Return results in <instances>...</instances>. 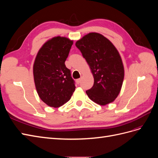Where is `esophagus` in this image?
Wrapping results in <instances>:
<instances>
[{
    "mask_svg": "<svg viewBox=\"0 0 158 158\" xmlns=\"http://www.w3.org/2000/svg\"><path fill=\"white\" fill-rule=\"evenodd\" d=\"M76 82H77V84H79L81 82V78H78V79L76 80Z\"/></svg>",
    "mask_w": 158,
    "mask_h": 158,
    "instance_id": "esophagus-1",
    "label": "esophagus"
}]
</instances>
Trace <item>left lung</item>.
Wrapping results in <instances>:
<instances>
[{"label": "left lung", "instance_id": "left-lung-1", "mask_svg": "<svg viewBox=\"0 0 158 158\" xmlns=\"http://www.w3.org/2000/svg\"><path fill=\"white\" fill-rule=\"evenodd\" d=\"M75 45L82 52L94 76L93 87L85 92L88 96L101 106L113 102L120 93L125 76L117 49L98 33H88Z\"/></svg>", "mask_w": 158, "mask_h": 158}]
</instances>
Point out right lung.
<instances>
[{
  "mask_svg": "<svg viewBox=\"0 0 158 158\" xmlns=\"http://www.w3.org/2000/svg\"><path fill=\"white\" fill-rule=\"evenodd\" d=\"M73 41L57 36L38 51L33 67L37 92L47 106L59 107L69 102L75 90L70 70L66 67Z\"/></svg>",
  "mask_w": 158,
  "mask_h": 158,
  "instance_id": "obj_1",
  "label": "right lung"
}]
</instances>
